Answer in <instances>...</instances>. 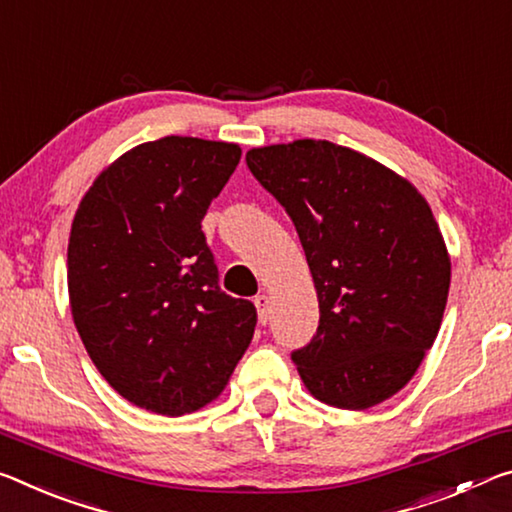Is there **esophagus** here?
<instances>
[{"mask_svg":"<svg viewBox=\"0 0 512 512\" xmlns=\"http://www.w3.org/2000/svg\"><path fill=\"white\" fill-rule=\"evenodd\" d=\"M255 307H257V316H259V323L266 326L271 319V298L266 294H259L255 296Z\"/></svg>","mask_w":512,"mask_h":512,"instance_id":"34e87169","label":"esophagus"}]
</instances>
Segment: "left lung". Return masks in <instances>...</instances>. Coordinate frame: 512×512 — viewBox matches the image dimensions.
<instances>
[{
	"label": "left lung",
	"mask_w": 512,
	"mask_h": 512,
	"mask_svg": "<svg viewBox=\"0 0 512 512\" xmlns=\"http://www.w3.org/2000/svg\"><path fill=\"white\" fill-rule=\"evenodd\" d=\"M296 225L319 296L316 335L291 360L316 399L367 410L415 376L440 330L451 262L408 180L330 141L246 154Z\"/></svg>",
	"instance_id": "1"
}]
</instances>
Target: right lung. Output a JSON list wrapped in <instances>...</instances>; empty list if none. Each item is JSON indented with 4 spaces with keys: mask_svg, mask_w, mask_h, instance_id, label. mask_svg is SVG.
Returning a JSON list of instances; mask_svg holds the SVG:
<instances>
[{
    "mask_svg": "<svg viewBox=\"0 0 512 512\" xmlns=\"http://www.w3.org/2000/svg\"><path fill=\"white\" fill-rule=\"evenodd\" d=\"M241 159L234 143L136 145L79 202L68 243L72 319L97 371L129 403L180 417L214 401L257 326L218 287L202 232Z\"/></svg>",
    "mask_w": 512,
    "mask_h": 512,
    "instance_id": "right-lung-1",
    "label": "right lung"
}]
</instances>
